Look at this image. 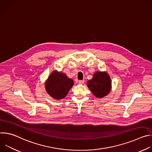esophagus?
I'll return each instance as SVG.
<instances>
[{"label":"esophagus","instance_id":"1","mask_svg":"<svg viewBox=\"0 0 152 152\" xmlns=\"http://www.w3.org/2000/svg\"><path fill=\"white\" fill-rule=\"evenodd\" d=\"M84 82H85L84 80H80L79 81V83L80 84V85H82V84H83V83H84Z\"/></svg>","mask_w":152,"mask_h":152}]
</instances>
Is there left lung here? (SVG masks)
Wrapping results in <instances>:
<instances>
[{"label":"left lung","mask_w":152,"mask_h":152,"mask_svg":"<svg viewBox=\"0 0 152 152\" xmlns=\"http://www.w3.org/2000/svg\"><path fill=\"white\" fill-rule=\"evenodd\" d=\"M87 85L96 97L102 98L110 92L111 81L106 73L96 72L93 79L87 82Z\"/></svg>","instance_id":"8db88e82"}]
</instances>
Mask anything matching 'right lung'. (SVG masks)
I'll list each match as a JSON object with an SVG mask.
<instances>
[{
  "label": "right lung",
  "mask_w": 152,
  "mask_h": 152,
  "mask_svg": "<svg viewBox=\"0 0 152 152\" xmlns=\"http://www.w3.org/2000/svg\"><path fill=\"white\" fill-rule=\"evenodd\" d=\"M73 85V80L66 75L54 71L46 82L45 87L51 97L58 100L67 96Z\"/></svg>",
  "instance_id": "add662e5"
}]
</instances>
